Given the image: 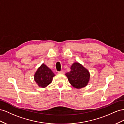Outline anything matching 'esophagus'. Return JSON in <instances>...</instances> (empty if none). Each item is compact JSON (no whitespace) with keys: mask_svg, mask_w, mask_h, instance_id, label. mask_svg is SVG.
I'll return each instance as SVG.
<instances>
[{"mask_svg":"<svg viewBox=\"0 0 124 124\" xmlns=\"http://www.w3.org/2000/svg\"><path fill=\"white\" fill-rule=\"evenodd\" d=\"M59 74H65V71L64 70H61V71L60 72H58Z\"/></svg>","mask_w":124,"mask_h":124,"instance_id":"34e87169","label":"esophagus"}]
</instances>
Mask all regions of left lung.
<instances>
[{"label":"left lung","mask_w":124,"mask_h":124,"mask_svg":"<svg viewBox=\"0 0 124 124\" xmlns=\"http://www.w3.org/2000/svg\"><path fill=\"white\" fill-rule=\"evenodd\" d=\"M71 85L77 89L86 87L90 79L88 70L78 62H75L70 67V71L65 74Z\"/></svg>","instance_id":"left-lung-1"}]
</instances>
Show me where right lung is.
<instances>
[{
  "label": "right lung",
  "mask_w": 124,
  "mask_h": 124,
  "mask_svg": "<svg viewBox=\"0 0 124 124\" xmlns=\"http://www.w3.org/2000/svg\"><path fill=\"white\" fill-rule=\"evenodd\" d=\"M54 76L51 70L42 63L35 73L34 80L39 87L45 88L52 82Z\"/></svg>",
  "instance_id": "1"
}]
</instances>
